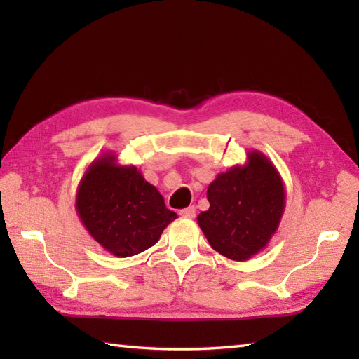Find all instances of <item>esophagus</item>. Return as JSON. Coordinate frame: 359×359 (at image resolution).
Returning <instances> with one entry per match:
<instances>
[{
  "label": "esophagus",
  "instance_id": "esophagus-1",
  "mask_svg": "<svg viewBox=\"0 0 359 359\" xmlns=\"http://www.w3.org/2000/svg\"><path fill=\"white\" fill-rule=\"evenodd\" d=\"M180 216L182 217H188V219H194L196 217V208L194 207H188L180 210Z\"/></svg>",
  "mask_w": 359,
  "mask_h": 359
}]
</instances>
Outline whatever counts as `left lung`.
I'll use <instances>...</instances> for the list:
<instances>
[{
	"label": "left lung",
	"mask_w": 359,
	"mask_h": 359,
	"mask_svg": "<svg viewBox=\"0 0 359 359\" xmlns=\"http://www.w3.org/2000/svg\"><path fill=\"white\" fill-rule=\"evenodd\" d=\"M207 197L210 208L197 224L212 250L239 262L266 247L285 210L284 182L259 151H248L245 165L217 174Z\"/></svg>",
	"instance_id": "8db88e82"
}]
</instances>
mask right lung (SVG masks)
<instances>
[{"label": "right lung", "mask_w": 359, "mask_h": 359, "mask_svg": "<svg viewBox=\"0 0 359 359\" xmlns=\"http://www.w3.org/2000/svg\"><path fill=\"white\" fill-rule=\"evenodd\" d=\"M75 210L94 241L117 257L148 250L177 219L158 189L134 165H118L112 152L88 166L77 188Z\"/></svg>", "instance_id": "1"}]
</instances>
